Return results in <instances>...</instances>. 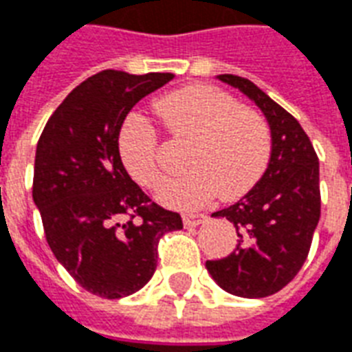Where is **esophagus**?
Here are the masks:
<instances>
[{"mask_svg": "<svg viewBox=\"0 0 352 352\" xmlns=\"http://www.w3.org/2000/svg\"><path fill=\"white\" fill-rule=\"evenodd\" d=\"M208 221V217L202 215V213H186L184 215V224L187 228H192V226H200Z\"/></svg>", "mask_w": 352, "mask_h": 352, "instance_id": "esophagus-1", "label": "esophagus"}]
</instances>
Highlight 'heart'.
<instances>
[{
    "mask_svg": "<svg viewBox=\"0 0 352 352\" xmlns=\"http://www.w3.org/2000/svg\"><path fill=\"white\" fill-rule=\"evenodd\" d=\"M155 111L174 135L192 139L186 160L189 173L166 179L157 191V200L166 208L197 210L221 192L234 200L250 191L267 170L273 152L269 124L221 89L186 87L155 102ZM118 154L139 186L152 189L160 184L157 133L139 113L126 118Z\"/></svg>",
    "mask_w": 352,
    "mask_h": 352,
    "instance_id": "b5f03b06",
    "label": "heart"
}]
</instances>
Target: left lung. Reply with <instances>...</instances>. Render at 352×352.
Instances as JSON below:
<instances>
[{
	"instance_id": "obj_1",
	"label": "left lung",
	"mask_w": 352,
	"mask_h": 352,
	"mask_svg": "<svg viewBox=\"0 0 352 352\" xmlns=\"http://www.w3.org/2000/svg\"><path fill=\"white\" fill-rule=\"evenodd\" d=\"M219 81L241 91L265 115L273 152L267 170L236 204L215 211L237 232L236 250L206 269L224 292L245 298L269 297L287 286L310 252L321 215L319 160L297 118L250 79L234 74Z\"/></svg>"
}]
</instances>
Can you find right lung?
Masks as SVG:
<instances>
[{
  "instance_id": "1",
  "label": "right lung",
  "mask_w": 352,
  "mask_h": 352,
  "mask_svg": "<svg viewBox=\"0 0 352 352\" xmlns=\"http://www.w3.org/2000/svg\"><path fill=\"white\" fill-rule=\"evenodd\" d=\"M173 78L96 74L65 98L36 144L33 202L47 245L79 286L98 297L122 298L146 286L160 237L184 228L178 213L150 202L118 154L129 111Z\"/></svg>"
}]
</instances>
